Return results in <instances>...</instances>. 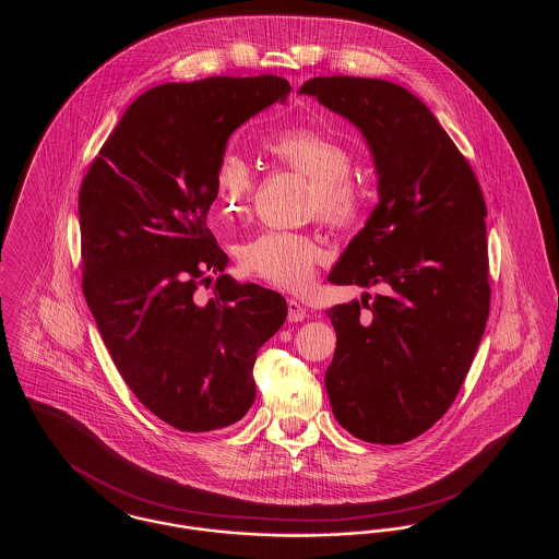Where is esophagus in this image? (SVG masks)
<instances>
[{
	"mask_svg": "<svg viewBox=\"0 0 559 559\" xmlns=\"http://www.w3.org/2000/svg\"><path fill=\"white\" fill-rule=\"evenodd\" d=\"M287 308H289V314H287L289 322H301V320L306 319V308L297 299H289Z\"/></svg>",
	"mask_w": 559,
	"mask_h": 559,
	"instance_id": "obj_1",
	"label": "esophagus"
}]
</instances>
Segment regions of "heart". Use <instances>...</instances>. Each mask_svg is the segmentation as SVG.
Instances as JSON below:
<instances>
[{
	"instance_id": "obj_1",
	"label": "heart",
	"mask_w": 559,
	"mask_h": 559,
	"mask_svg": "<svg viewBox=\"0 0 559 559\" xmlns=\"http://www.w3.org/2000/svg\"><path fill=\"white\" fill-rule=\"evenodd\" d=\"M270 155L312 182V210L335 228H352L365 210V194L349 180L354 157L344 144L312 128H292L270 135ZM255 187L251 163L226 151L213 171L215 210L222 219H233L245 210ZM324 258L319 239L310 235L266 230L239 247V262L247 274L283 289H301L314 276Z\"/></svg>"
}]
</instances>
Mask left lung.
Returning <instances> with one entry per match:
<instances>
[{
	"label": "left lung",
	"mask_w": 559,
	"mask_h": 559,
	"mask_svg": "<svg viewBox=\"0 0 559 559\" xmlns=\"http://www.w3.org/2000/svg\"><path fill=\"white\" fill-rule=\"evenodd\" d=\"M365 135L379 203L329 281L374 287L326 310L337 347L324 374L340 426L402 444L456 399L490 310L486 203L433 112L392 81L314 78L299 87ZM371 297L369 293H365ZM367 305L370 314L359 317Z\"/></svg>",
	"instance_id": "8db88e82"
}]
</instances>
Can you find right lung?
<instances>
[{"label":"right lung","mask_w":559,"mask_h":559,"mask_svg":"<svg viewBox=\"0 0 559 559\" xmlns=\"http://www.w3.org/2000/svg\"><path fill=\"white\" fill-rule=\"evenodd\" d=\"M289 92L276 75L157 85L126 110L81 185L85 301L135 399L182 431L245 417L258 349L287 319L281 293L224 274L228 255L205 219L230 133ZM213 273L201 305L193 293Z\"/></svg>","instance_id":"obj_1"}]
</instances>
